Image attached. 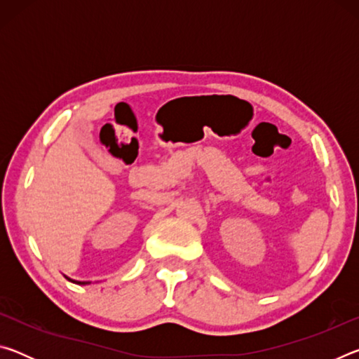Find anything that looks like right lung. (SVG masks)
<instances>
[{"mask_svg":"<svg viewBox=\"0 0 359 359\" xmlns=\"http://www.w3.org/2000/svg\"><path fill=\"white\" fill-rule=\"evenodd\" d=\"M68 280H71V278H68ZM71 282H76V280H71ZM76 283H79V285H85V282H76Z\"/></svg>","mask_w":359,"mask_h":359,"instance_id":"right-lung-1","label":"right lung"}]
</instances>
